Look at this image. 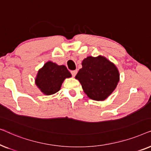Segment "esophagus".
<instances>
[{
  "mask_svg": "<svg viewBox=\"0 0 151 151\" xmlns=\"http://www.w3.org/2000/svg\"><path fill=\"white\" fill-rule=\"evenodd\" d=\"M77 72H78L77 70H73V71H71V73L72 74V76H73V77H75L76 74H77Z\"/></svg>",
  "mask_w": 151,
  "mask_h": 151,
  "instance_id": "1",
  "label": "esophagus"
}]
</instances>
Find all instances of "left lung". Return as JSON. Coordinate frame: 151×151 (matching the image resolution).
Returning a JSON list of instances; mask_svg holds the SVG:
<instances>
[{
  "instance_id": "left-lung-1",
  "label": "left lung",
  "mask_w": 151,
  "mask_h": 151,
  "mask_svg": "<svg viewBox=\"0 0 151 151\" xmlns=\"http://www.w3.org/2000/svg\"><path fill=\"white\" fill-rule=\"evenodd\" d=\"M82 68L76 76L84 91L94 100H104L112 93L119 80L115 65L102 56L84 59Z\"/></svg>"
}]
</instances>
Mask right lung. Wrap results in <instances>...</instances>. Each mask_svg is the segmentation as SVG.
I'll list each match as a JSON object with an SVG mask.
<instances>
[{
	"label": "right lung",
	"mask_w": 151,
	"mask_h": 151,
	"mask_svg": "<svg viewBox=\"0 0 151 151\" xmlns=\"http://www.w3.org/2000/svg\"><path fill=\"white\" fill-rule=\"evenodd\" d=\"M71 74L65 65H58L52 62H47L39 70L36 79V84L45 95H51L60 89L62 83Z\"/></svg>",
	"instance_id": "1"
}]
</instances>
